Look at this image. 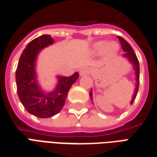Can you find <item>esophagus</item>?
Here are the masks:
<instances>
[{"label": "esophagus", "instance_id": "1", "mask_svg": "<svg viewBox=\"0 0 157 157\" xmlns=\"http://www.w3.org/2000/svg\"><path fill=\"white\" fill-rule=\"evenodd\" d=\"M90 73V71L88 68L86 67H83L82 68L81 70H80V75H88Z\"/></svg>", "mask_w": 157, "mask_h": 157}]
</instances>
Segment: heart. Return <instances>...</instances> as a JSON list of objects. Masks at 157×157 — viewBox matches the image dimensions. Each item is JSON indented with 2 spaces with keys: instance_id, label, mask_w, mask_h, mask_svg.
Segmentation results:
<instances>
[{
  "instance_id": "obj_1",
  "label": "heart",
  "mask_w": 157,
  "mask_h": 157,
  "mask_svg": "<svg viewBox=\"0 0 157 157\" xmlns=\"http://www.w3.org/2000/svg\"><path fill=\"white\" fill-rule=\"evenodd\" d=\"M119 50V45L116 41H109L105 43L104 41H98L94 43L93 47L94 52H99L101 51L102 54L105 57H112Z\"/></svg>"
}]
</instances>
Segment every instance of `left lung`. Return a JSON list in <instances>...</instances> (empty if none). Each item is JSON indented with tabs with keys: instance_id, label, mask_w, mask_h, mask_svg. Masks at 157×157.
<instances>
[{
	"instance_id": "1",
	"label": "left lung",
	"mask_w": 157,
	"mask_h": 157,
	"mask_svg": "<svg viewBox=\"0 0 157 157\" xmlns=\"http://www.w3.org/2000/svg\"><path fill=\"white\" fill-rule=\"evenodd\" d=\"M118 39L120 40L122 50L125 52L123 56L126 57V58H128V61H129L130 63H132V64L133 65V70L135 71L136 87L135 90H134V94L132 95V100H131V105H132V103H133V101H134V99H135L136 96H137L138 91H139V86H140V63H139V60H138V58H137V56H136L135 52L133 51V49H132V47L130 46V44L128 43L127 40H124L122 37L118 36ZM90 98H91V99H93L92 90H91V92H90Z\"/></svg>"
}]
</instances>
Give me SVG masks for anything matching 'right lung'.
<instances>
[{"label":"right lung","mask_w":157,"mask_h":157,"mask_svg":"<svg viewBox=\"0 0 157 157\" xmlns=\"http://www.w3.org/2000/svg\"><path fill=\"white\" fill-rule=\"evenodd\" d=\"M54 42L49 35H42L31 40L22 52L16 70V84L18 98L26 110L40 118L57 115L64 105L68 92L79 77L75 72L71 76L58 75L55 89L45 93L36 80V61L37 55L44 48Z\"/></svg>","instance_id":"add662e5"}]
</instances>
